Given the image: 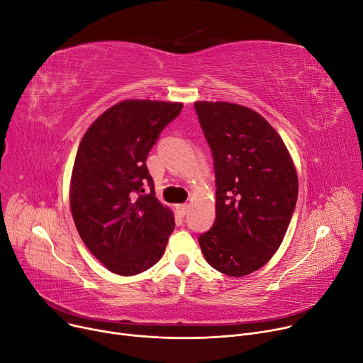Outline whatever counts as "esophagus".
Instances as JSON below:
<instances>
[{
    "instance_id": "1",
    "label": "esophagus",
    "mask_w": 363,
    "mask_h": 363,
    "mask_svg": "<svg viewBox=\"0 0 363 363\" xmlns=\"http://www.w3.org/2000/svg\"><path fill=\"white\" fill-rule=\"evenodd\" d=\"M189 205L187 203H183V205H177L176 206V209H177V213L180 215V216H184L186 213H187V211H189Z\"/></svg>"
}]
</instances>
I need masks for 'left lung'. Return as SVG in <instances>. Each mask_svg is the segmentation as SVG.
Here are the masks:
<instances>
[{"label": "left lung", "instance_id": "left-lung-1", "mask_svg": "<svg viewBox=\"0 0 363 363\" xmlns=\"http://www.w3.org/2000/svg\"><path fill=\"white\" fill-rule=\"evenodd\" d=\"M213 154L216 219L199 237L206 262L241 277L281 247L298 199L294 160L256 110L228 101H194Z\"/></svg>", "mask_w": 363, "mask_h": 363}]
</instances>
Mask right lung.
<instances>
[{"instance_id":"right-lung-1","label":"right lung","mask_w":363,"mask_h":363,"mask_svg":"<svg viewBox=\"0 0 363 363\" xmlns=\"http://www.w3.org/2000/svg\"><path fill=\"white\" fill-rule=\"evenodd\" d=\"M182 107L177 101L122 100L81 139L69 183L71 213L81 240L111 273L133 276L152 267L174 230V215L155 198L145 161Z\"/></svg>"}]
</instances>
